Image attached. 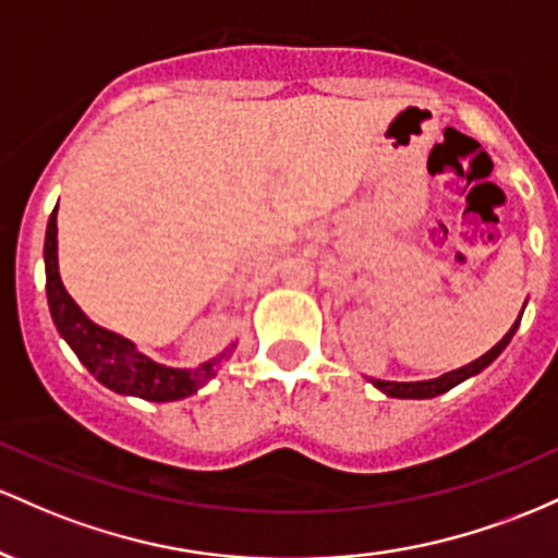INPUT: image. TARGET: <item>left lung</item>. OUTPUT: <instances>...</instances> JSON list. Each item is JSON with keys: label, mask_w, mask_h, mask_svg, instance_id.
Returning <instances> with one entry per match:
<instances>
[{"label": "left lung", "mask_w": 558, "mask_h": 558, "mask_svg": "<svg viewBox=\"0 0 558 558\" xmlns=\"http://www.w3.org/2000/svg\"><path fill=\"white\" fill-rule=\"evenodd\" d=\"M522 311H524V308H522ZM519 322H522V316L517 318L514 327L506 331L504 340L496 342V345L487 350L485 355H480L477 361L466 363V366H461V368H453V372L442 374V377H437V379H424V381H387V379H372V377H368V381H372V385L377 387V390H381V392H385V396H390V398H405V400L437 398V396H442V392L453 390L456 385H461V381H466L469 377H477L482 368L490 366V363L496 361L498 355L506 350V345H509V342H511V337H514V331L519 329Z\"/></svg>", "instance_id": "obj_1"}]
</instances>
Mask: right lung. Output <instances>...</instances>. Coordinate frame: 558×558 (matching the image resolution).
Here are the masks:
<instances>
[{
    "label": "right lung",
    "mask_w": 558,
    "mask_h": 558,
    "mask_svg": "<svg viewBox=\"0 0 558 558\" xmlns=\"http://www.w3.org/2000/svg\"><path fill=\"white\" fill-rule=\"evenodd\" d=\"M44 271H47V303L52 322L58 327L62 340L71 345L78 361L121 396H134L153 403H168V400H181L195 396L203 385L216 377L221 361L234 353L236 342L223 348L216 359L199 363L197 368H171L153 361L136 350V345L126 337L94 324L78 303L68 295L65 284L60 279L58 268V208L52 210L47 223V236H44Z\"/></svg>",
    "instance_id": "right-lung-1"
}]
</instances>
